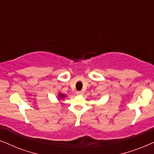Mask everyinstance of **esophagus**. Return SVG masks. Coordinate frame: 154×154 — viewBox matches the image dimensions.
<instances>
[{
	"mask_svg": "<svg viewBox=\"0 0 154 154\" xmlns=\"http://www.w3.org/2000/svg\"><path fill=\"white\" fill-rule=\"evenodd\" d=\"M83 94H84V92L83 91H77L76 92L77 95H83Z\"/></svg>",
	"mask_w": 154,
	"mask_h": 154,
	"instance_id": "esophagus-1",
	"label": "esophagus"
}]
</instances>
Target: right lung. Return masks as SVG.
<instances>
[{
	"label": "right lung",
	"instance_id": "1",
	"mask_svg": "<svg viewBox=\"0 0 154 154\" xmlns=\"http://www.w3.org/2000/svg\"><path fill=\"white\" fill-rule=\"evenodd\" d=\"M59 97H60V98H64V97H65V95L64 94H59Z\"/></svg>",
	"mask_w": 154,
	"mask_h": 154
}]
</instances>
